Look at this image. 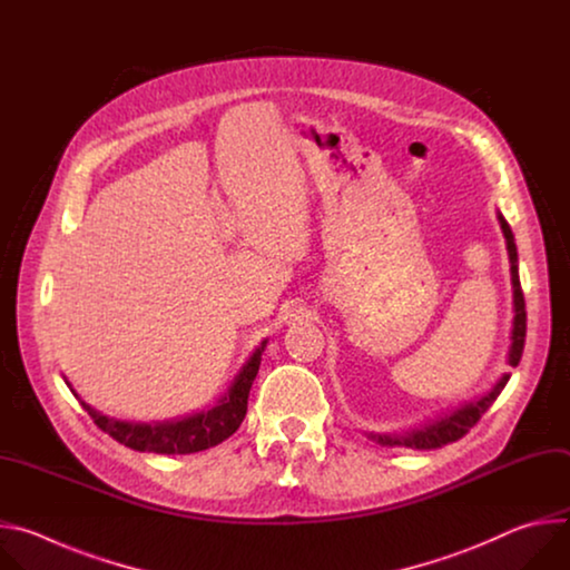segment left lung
<instances>
[{"mask_svg":"<svg viewBox=\"0 0 570 570\" xmlns=\"http://www.w3.org/2000/svg\"><path fill=\"white\" fill-rule=\"evenodd\" d=\"M501 232L505 236V248H508V257H510V279H512V330H510V347L505 354V363L517 367L523 354V345H525V299H523V291H521V282H519V253H517V243H514V234L505 220V216L501 212H497ZM510 374H501L497 379V383L487 390L484 394H480L478 399L464 401L460 403L458 409L442 413L435 420H429L422 426L409 429V431H392V433H374L367 431V438L374 440L381 446H409V449H440L449 442L460 440L462 435L469 433V429H473V424L490 411V405L497 401V396L503 392V387L508 385Z\"/></svg>","mask_w":570,"mask_h":570,"instance_id":"left-lung-1","label":"left lung"}]
</instances>
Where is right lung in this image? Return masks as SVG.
Wrapping results in <instances>:
<instances>
[{"label":"right lung","mask_w":570,"mask_h":570,"mask_svg":"<svg viewBox=\"0 0 570 570\" xmlns=\"http://www.w3.org/2000/svg\"><path fill=\"white\" fill-rule=\"evenodd\" d=\"M268 338L262 341V345L250 354V358L243 363V367L236 372L227 390L216 399L214 405L207 409L176 417L165 422H126L104 415L101 411L92 409L88 401L78 396V392L71 387V383L65 379L71 394L80 401V405L88 411V415L95 420V424L108 433L119 444L132 449V451H146V453H161V455H185V453H198L209 446L220 444L229 435L236 433L243 417L248 411V394L253 387V381L262 365V354L266 350Z\"/></svg>","instance_id":"right-lung-1"}]
</instances>
